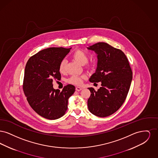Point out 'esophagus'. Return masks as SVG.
Wrapping results in <instances>:
<instances>
[{
	"instance_id": "1",
	"label": "esophagus",
	"mask_w": 158,
	"mask_h": 158,
	"mask_svg": "<svg viewBox=\"0 0 158 158\" xmlns=\"http://www.w3.org/2000/svg\"><path fill=\"white\" fill-rule=\"evenodd\" d=\"M81 90H82V88L79 87V86L76 87V91H81Z\"/></svg>"
}]
</instances>
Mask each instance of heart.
<instances>
[{
	"label": "heart",
	"instance_id": "heart-1",
	"mask_svg": "<svg viewBox=\"0 0 158 158\" xmlns=\"http://www.w3.org/2000/svg\"><path fill=\"white\" fill-rule=\"evenodd\" d=\"M73 57L77 62H78L79 63L82 65L86 64L88 60V57L87 54L82 50H76L73 54ZM66 64H67L66 60L63 59L61 60L59 65V72L60 73H63L65 72ZM86 77V76L85 75L81 76L78 75H73L68 79V82L73 85H79L82 82L83 79H85Z\"/></svg>",
	"mask_w": 158,
	"mask_h": 158
}]
</instances>
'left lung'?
Wrapping results in <instances>:
<instances>
[{
    "instance_id": "8db88e82",
    "label": "left lung",
    "mask_w": 158,
    "mask_h": 158,
    "mask_svg": "<svg viewBox=\"0 0 158 158\" xmlns=\"http://www.w3.org/2000/svg\"><path fill=\"white\" fill-rule=\"evenodd\" d=\"M97 54V67L90 76V82H101L95 90L88 88L89 111L99 117L116 112L127 97L132 81V71L127 58L121 50L106 43H98L87 47Z\"/></svg>"
}]
</instances>
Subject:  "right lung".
Returning a JSON list of instances; mask_svg holds the SVG:
<instances>
[{"label": "right lung", "mask_w": 158, "mask_h": 158, "mask_svg": "<svg viewBox=\"0 0 158 158\" xmlns=\"http://www.w3.org/2000/svg\"><path fill=\"white\" fill-rule=\"evenodd\" d=\"M70 48L51 47L40 51L28 60L25 69L23 89L31 107L40 116L56 120L68 110V99L75 87L68 85L62 91L53 88V79L60 80L59 65Z\"/></svg>", "instance_id": "right-lung-1"}]
</instances>
